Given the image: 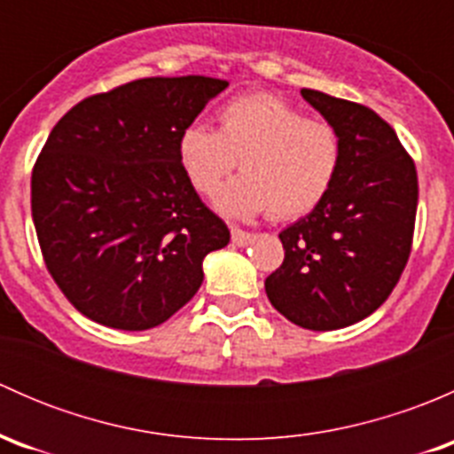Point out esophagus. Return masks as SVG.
Instances as JSON below:
<instances>
[{"label": "esophagus", "mask_w": 454, "mask_h": 454, "mask_svg": "<svg viewBox=\"0 0 454 454\" xmlns=\"http://www.w3.org/2000/svg\"><path fill=\"white\" fill-rule=\"evenodd\" d=\"M231 237H232V244L235 246H248L250 241H253V235L246 231H241V228H232Z\"/></svg>", "instance_id": "obj_1"}]
</instances>
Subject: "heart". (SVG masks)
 Listing matches in <instances>:
<instances>
[{"label":"heart","instance_id":"obj_1","mask_svg":"<svg viewBox=\"0 0 454 454\" xmlns=\"http://www.w3.org/2000/svg\"><path fill=\"white\" fill-rule=\"evenodd\" d=\"M177 158L191 184L213 195L239 162L241 173L219 191V213L250 219L261 213L296 219L325 200L340 167V138L329 122L270 94L231 100L219 112V131L189 125Z\"/></svg>","mask_w":454,"mask_h":454}]
</instances>
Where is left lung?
<instances>
[{
	"label": "left lung",
	"mask_w": 454,
	"mask_h": 454,
	"mask_svg": "<svg viewBox=\"0 0 454 454\" xmlns=\"http://www.w3.org/2000/svg\"><path fill=\"white\" fill-rule=\"evenodd\" d=\"M303 98L336 129L340 167L325 200L278 235L286 259L265 278L277 312L303 329H342L373 314L411 254L418 171L373 109L318 90Z\"/></svg>",
	"instance_id": "obj_1"
}]
</instances>
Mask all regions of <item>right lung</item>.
<instances>
[{
    "label": "right lung",
    "instance_id": "add662e5",
    "mask_svg": "<svg viewBox=\"0 0 454 454\" xmlns=\"http://www.w3.org/2000/svg\"><path fill=\"white\" fill-rule=\"evenodd\" d=\"M228 81L151 76L81 100L32 171V222L50 274L81 314L142 332L184 308L204 256L231 241L201 204L177 140Z\"/></svg>",
    "mask_w": 454,
    "mask_h": 454
}]
</instances>
